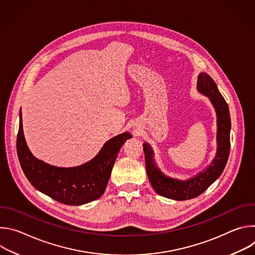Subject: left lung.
I'll return each mask as SVG.
<instances>
[{"label": "left lung", "mask_w": 255, "mask_h": 255, "mask_svg": "<svg viewBox=\"0 0 255 255\" xmlns=\"http://www.w3.org/2000/svg\"><path fill=\"white\" fill-rule=\"evenodd\" d=\"M197 90L209 98L217 115V150L212 162L203 171L186 180L169 177L155 163L152 147L147 142L143 143L145 165L152 188L158 195L175 201L194 199L203 194L222 174L230 152L231 120L226 101L206 72L199 75Z\"/></svg>", "instance_id": "8db88e82"}]
</instances>
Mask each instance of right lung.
Here are the masks:
<instances>
[{
	"label": "right lung",
	"instance_id": "1",
	"mask_svg": "<svg viewBox=\"0 0 255 255\" xmlns=\"http://www.w3.org/2000/svg\"><path fill=\"white\" fill-rule=\"evenodd\" d=\"M131 137L128 132L119 134L108 140L90 161L75 167H58L31 153L24 137L20 111L17 153L26 177L36 190L59 203L80 206L95 201L104 194L118 152Z\"/></svg>",
	"mask_w": 255,
	"mask_h": 255
}]
</instances>
